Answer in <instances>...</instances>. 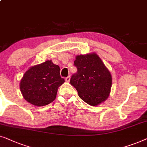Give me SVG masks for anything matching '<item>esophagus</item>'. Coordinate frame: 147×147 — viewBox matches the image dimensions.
Listing matches in <instances>:
<instances>
[{
    "label": "esophagus",
    "instance_id": "1",
    "mask_svg": "<svg viewBox=\"0 0 147 147\" xmlns=\"http://www.w3.org/2000/svg\"><path fill=\"white\" fill-rule=\"evenodd\" d=\"M70 80H71V77H70V76H67V78H65V80H66V82H70Z\"/></svg>",
    "mask_w": 147,
    "mask_h": 147
}]
</instances>
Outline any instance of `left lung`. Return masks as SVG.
Segmentation results:
<instances>
[{
  "label": "left lung",
  "instance_id": "8db88e82",
  "mask_svg": "<svg viewBox=\"0 0 147 147\" xmlns=\"http://www.w3.org/2000/svg\"><path fill=\"white\" fill-rule=\"evenodd\" d=\"M74 65L77 72L70 82L80 98L94 107L106 100L112 86V76L100 57L94 53L77 55Z\"/></svg>",
  "mask_w": 147,
  "mask_h": 147
}]
</instances>
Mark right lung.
Instances as JSON below:
<instances>
[{
  "label": "right lung",
  "mask_w": 147,
  "mask_h": 147,
  "mask_svg": "<svg viewBox=\"0 0 147 147\" xmlns=\"http://www.w3.org/2000/svg\"><path fill=\"white\" fill-rule=\"evenodd\" d=\"M64 82L60 67L51 60L30 67L20 80V89L27 102L42 107L55 100L58 88Z\"/></svg>",
  "instance_id": "1"
}]
</instances>
